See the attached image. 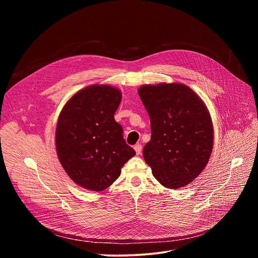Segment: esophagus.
<instances>
[{
  "label": "esophagus",
  "instance_id": "obj_1",
  "mask_svg": "<svg viewBox=\"0 0 258 258\" xmlns=\"http://www.w3.org/2000/svg\"><path fill=\"white\" fill-rule=\"evenodd\" d=\"M134 149H135L136 153H137L138 155H140V154L142 153V145H140V144H137V145H135Z\"/></svg>",
  "mask_w": 258,
  "mask_h": 258
}]
</instances>
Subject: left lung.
Returning a JSON list of instances; mask_svg holds the SVG:
<instances>
[{
  "instance_id": "1",
  "label": "left lung",
  "mask_w": 258,
  "mask_h": 258,
  "mask_svg": "<svg viewBox=\"0 0 258 258\" xmlns=\"http://www.w3.org/2000/svg\"><path fill=\"white\" fill-rule=\"evenodd\" d=\"M138 93L151 122V140L143 150L146 163L162 186L188 185L212 151L213 126L205 104L182 84L145 85Z\"/></svg>"
}]
</instances>
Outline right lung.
<instances>
[{"label":"right lung","mask_w":258,"mask_h":258,"mask_svg":"<svg viewBox=\"0 0 258 258\" xmlns=\"http://www.w3.org/2000/svg\"><path fill=\"white\" fill-rule=\"evenodd\" d=\"M121 92L94 85L78 92L63 107L56 127V149L69 177L91 191H103L136 155L123 139L114 113Z\"/></svg>","instance_id":"obj_1"}]
</instances>
